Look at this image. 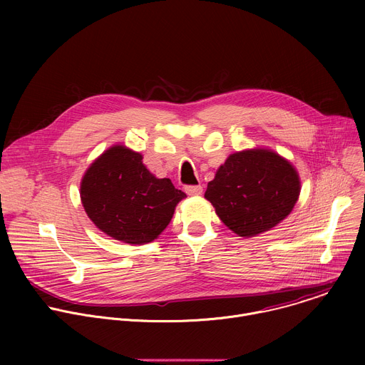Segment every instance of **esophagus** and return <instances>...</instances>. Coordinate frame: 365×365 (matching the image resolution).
<instances>
[{
    "mask_svg": "<svg viewBox=\"0 0 365 365\" xmlns=\"http://www.w3.org/2000/svg\"><path fill=\"white\" fill-rule=\"evenodd\" d=\"M202 186L200 185H190V186H186L185 187V192L190 196H197V195H202Z\"/></svg>",
    "mask_w": 365,
    "mask_h": 365,
    "instance_id": "obj_1",
    "label": "esophagus"
}]
</instances>
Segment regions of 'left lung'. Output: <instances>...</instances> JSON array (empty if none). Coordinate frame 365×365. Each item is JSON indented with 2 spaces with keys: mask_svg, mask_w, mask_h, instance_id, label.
Returning <instances> with one entry per match:
<instances>
[{
  "mask_svg": "<svg viewBox=\"0 0 365 365\" xmlns=\"http://www.w3.org/2000/svg\"><path fill=\"white\" fill-rule=\"evenodd\" d=\"M300 193L296 169L277 153L251 148L231 154L207 183L205 197L240 237H255L282 222Z\"/></svg>",
  "mask_w": 365,
  "mask_h": 365,
  "instance_id": "8db88e82",
  "label": "left lung"
}]
</instances>
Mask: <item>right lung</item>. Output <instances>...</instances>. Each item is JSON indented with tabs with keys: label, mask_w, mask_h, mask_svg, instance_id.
<instances>
[{
	"label": "right lung",
	"mask_w": 365,
	"mask_h": 365,
	"mask_svg": "<svg viewBox=\"0 0 365 365\" xmlns=\"http://www.w3.org/2000/svg\"><path fill=\"white\" fill-rule=\"evenodd\" d=\"M186 196L170 179H158L143 165V155L113 145L88 168L81 200L89 220L107 235L128 244L158 238Z\"/></svg>",
	"instance_id": "1"
}]
</instances>
